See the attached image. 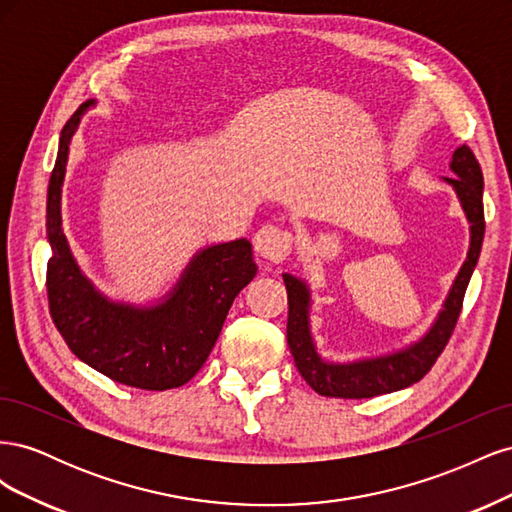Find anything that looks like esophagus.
<instances>
[{
	"label": "esophagus",
	"instance_id": "34e87169",
	"mask_svg": "<svg viewBox=\"0 0 512 512\" xmlns=\"http://www.w3.org/2000/svg\"><path fill=\"white\" fill-rule=\"evenodd\" d=\"M292 247V235L280 226L265 224L254 235V250L267 262H282Z\"/></svg>",
	"mask_w": 512,
	"mask_h": 512
}]
</instances>
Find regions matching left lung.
Here are the masks:
<instances>
[{
  "instance_id": "8db88e82",
  "label": "left lung",
  "mask_w": 512,
  "mask_h": 512,
  "mask_svg": "<svg viewBox=\"0 0 512 512\" xmlns=\"http://www.w3.org/2000/svg\"><path fill=\"white\" fill-rule=\"evenodd\" d=\"M451 173L455 177H442L457 194L459 205L470 224L468 254L455 280L448 288L442 309L431 327L416 342L376 356H363L354 361H329L318 352L312 335V290L303 277L282 273L288 292V348L297 363L299 374L312 389L324 397L363 399L384 393H393L421 380L431 365L436 363L451 337L463 303V294L480 256L485 237V211H483V173L470 147L461 145L453 151Z\"/></svg>"
}]
</instances>
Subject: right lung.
I'll list each match as a JSON object with an SVG mask.
<instances>
[{
  "label": "right lung",
  "mask_w": 512,
  "mask_h": 512,
  "mask_svg": "<svg viewBox=\"0 0 512 512\" xmlns=\"http://www.w3.org/2000/svg\"><path fill=\"white\" fill-rule=\"evenodd\" d=\"M91 106L94 100L85 102L61 130L46 196L51 316L70 350L100 374L145 391L177 389L205 365L232 301L254 280L252 243L235 239L200 247L177 284L156 303L106 297L76 262L61 222L70 143Z\"/></svg>",
  "instance_id": "1"
}]
</instances>
